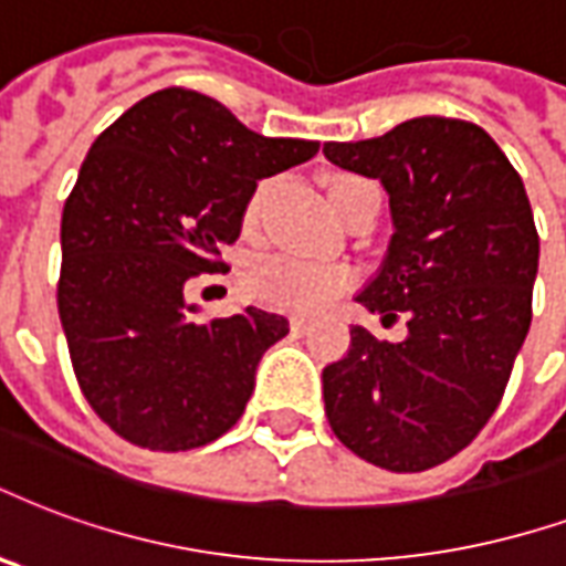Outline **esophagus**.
Listing matches in <instances>:
<instances>
[{
  "label": "esophagus",
  "instance_id": "obj_1",
  "mask_svg": "<svg viewBox=\"0 0 566 566\" xmlns=\"http://www.w3.org/2000/svg\"><path fill=\"white\" fill-rule=\"evenodd\" d=\"M291 329H294V333H305V329H312V321L303 315L291 317Z\"/></svg>",
  "mask_w": 566,
  "mask_h": 566
}]
</instances>
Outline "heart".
Listing matches in <instances>:
<instances>
[{"label": "heart", "mask_w": 566, "mask_h": 566, "mask_svg": "<svg viewBox=\"0 0 566 566\" xmlns=\"http://www.w3.org/2000/svg\"><path fill=\"white\" fill-rule=\"evenodd\" d=\"M363 182L357 177H336L329 182V203L336 207L350 188ZM266 200V182L254 186V191L245 200V228H258ZM354 270L350 266H336V263H317L294 258V254H266L251 266V291L270 308L282 312H317L324 308L333 296H338L345 287L354 284Z\"/></svg>", "instance_id": "heart-1"}]
</instances>
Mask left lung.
<instances>
[{"instance_id": "8db88e82", "label": "left lung", "mask_w": 566, "mask_h": 566, "mask_svg": "<svg viewBox=\"0 0 566 566\" xmlns=\"http://www.w3.org/2000/svg\"><path fill=\"white\" fill-rule=\"evenodd\" d=\"M324 155L387 188L392 240L357 303L408 315L405 342L350 329L347 357L324 368L326 420L359 459L417 474L464 450L501 405L531 326L534 212L501 146L464 119L417 116Z\"/></svg>"}]
</instances>
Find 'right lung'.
<instances>
[{
	"label": "right lung",
	"mask_w": 566,
	"mask_h": 566,
	"mask_svg": "<svg viewBox=\"0 0 566 566\" xmlns=\"http://www.w3.org/2000/svg\"><path fill=\"white\" fill-rule=\"evenodd\" d=\"M321 144L263 137L195 90L153 92L98 134L62 209L56 303L83 396L113 432L179 453L245 411L287 317L249 305L198 321L186 284L224 270L258 179Z\"/></svg>",
	"instance_id": "add662e5"
}]
</instances>
